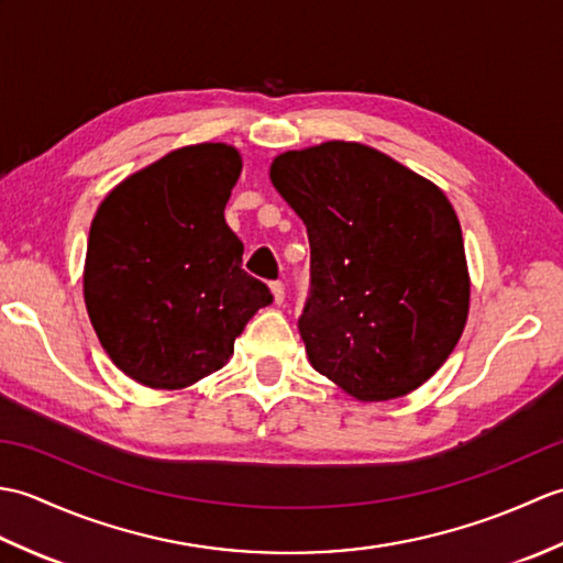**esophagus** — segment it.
<instances>
[{"instance_id":"esophagus-1","label":"esophagus","mask_w":563,"mask_h":563,"mask_svg":"<svg viewBox=\"0 0 563 563\" xmlns=\"http://www.w3.org/2000/svg\"><path fill=\"white\" fill-rule=\"evenodd\" d=\"M271 292H273V302L275 305H283V300H285V285L280 280L271 283Z\"/></svg>"}]
</instances>
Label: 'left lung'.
Instances as JSON below:
<instances>
[{"instance_id":"8db88e82","label":"left lung","mask_w":563,"mask_h":563,"mask_svg":"<svg viewBox=\"0 0 563 563\" xmlns=\"http://www.w3.org/2000/svg\"><path fill=\"white\" fill-rule=\"evenodd\" d=\"M271 181L300 214L309 363L357 401H389L448 361L470 314L462 227L442 190L361 142L283 152Z\"/></svg>"}]
</instances>
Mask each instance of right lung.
<instances>
[{
  "label": "right lung",
  "mask_w": 563,
  "mask_h": 563,
  "mask_svg": "<svg viewBox=\"0 0 563 563\" xmlns=\"http://www.w3.org/2000/svg\"><path fill=\"white\" fill-rule=\"evenodd\" d=\"M239 174L236 147L188 145L128 176L93 214L84 302L103 351L140 385L184 389L212 375L273 302L224 222Z\"/></svg>",
  "instance_id": "obj_1"
}]
</instances>
